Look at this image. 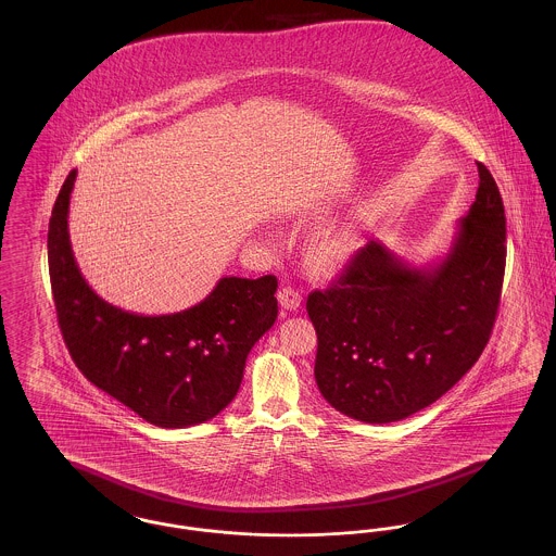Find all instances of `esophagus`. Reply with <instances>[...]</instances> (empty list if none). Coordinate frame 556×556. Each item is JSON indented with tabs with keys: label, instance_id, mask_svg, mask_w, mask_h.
Masks as SVG:
<instances>
[{
	"label": "esophagus",
	"instance_id": "1",
	"mask_svg": "<svg viewBox=\"0 0 556 556\" xmlns=\"http://www.w3.org/2000/svg\"><path fill=\"white\" fill-rule=\"evenodd\" d=\"M277 300H279V306L283 313H291V311H298L300 308V302H302V295L300 291L293 290L290 286L281 288L277 293Z\"/></svg>",
	"mask_w": 556,
	"mask_h": 556
}]
</instances>
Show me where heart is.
Instances as JSON below:
<instances>
[{
  "label": "heart",
  "mask_w": 556,
  "mask_h": 556,
  "mask_svg": "<svg viewBox=\"0 0 556 556\" xmlns=\"http://www.w3.org/2000/svg\"><path fill=\"white\" fill-rule=\"evenodd\" d=\"M313 254L325 265H340V263H344L348 250H345L342 239L336 238L331 233H325L313 243Z\"/></svg>",
  "instance_id": "obj_1"
}]
</instances>
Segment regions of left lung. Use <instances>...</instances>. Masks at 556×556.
<instances>
[{
    "mask_svg": "<svg viewBox=\"0 0 556 556\" xmlns=\"http://www.w3.org/2000/svg\"><path fill=\"white\" fill-rule=\"evenodd\" d=\"M476 202L446 258L404 265L369 241L325 291L308 293L323 397L365 424H392L433 404L471 369L498 315L506 218L492 173L477 162Z\"/></svg>",
    "mask_w": 556,
    "mask_h": 556,
    "instance_id": "obj_1",
    "label": "left lung"
}]
</instances>
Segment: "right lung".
<instances>
[{"label": "right lung", "mask_w": 556, "mask_h": 556, "mask_svg": "<svg viewBox=\"0 0 556 556\" xmlns=\"http://www.w3.org/2000/svg\"><path fill=\"white\" fill-rule=\"evenodd\" d=\"M71 170L53 204L48 261L58 325L75 365L143 421L179 429L216 417L238 394L245 358L277 318V277H223L195 306L127 313L87 286L68 238Z\"/></svg>", "instance_id": "add662e5"}]
</instances>
